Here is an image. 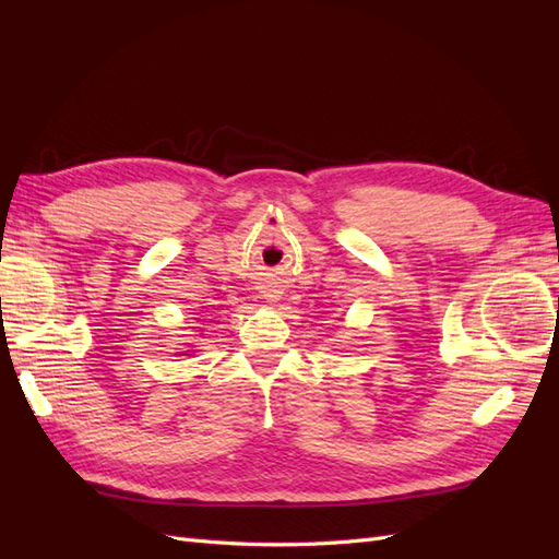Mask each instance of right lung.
I'll return each mask as SVG.
<instances>
[{"instance_id":"add662e5","label":"right lung","mask_w":559,"mask_h":559,"mask_svg":"<svg viewBox=\"0 0 559 559\" xmlns=\"http://www.w3.org/2000/svg\"><path fill=\"white\" fill-rule=\"evenodd\" d=\"M195 349H193V345H189V349H183V352H177V357H191Z\"/></svg>"}]
</instances>
